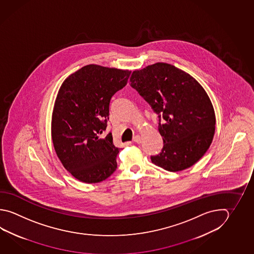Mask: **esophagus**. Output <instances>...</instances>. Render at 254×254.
<instances>
[{
	"label": "esophagus",
	"instance_id": "1",
	"mask_svg": "<svg viewBox=\"0 0 254 254\" xmlns=\"http://www.w3.org/2000/svg\"><path fill=\"white\" fill-rule=\"evenodd\" d=\"M134 142L137 143V144H140V143L142 142V138H141V136H140V135H135L134 137Z\"/></svg>",
	"mask_w": 254,
	"mask_h": 254
}]
</instances>
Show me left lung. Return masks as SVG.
Segmentation results:
<instances>
[{
  "instance_id": "1",
  "label": "left lung",
  "mask_w": 254,
  "mask_h": 254,
  "mask_svg": "<svg viewBox=\"0 0 254 254\" xmlns=\"http://www.w3.org/2000/svg\"><path fill=\"white\" fill-rule=\"evenodd\" d=\"M130 82L158 115L163 147L151 156L152 163L173 173L195 164L209 148L215 134V111L203 87L166 63L135 70Z\"/></svg>"
}]
</instances>
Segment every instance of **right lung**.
<instances>
[{"label": "right lung", "instance_id": "right-lung-1", "mask_svg": "<svg viewBox=\"0 0 254 254\" xmlns=\"http://www.w3.org/2000/svg\"><path fill=\"white\" fill-rule=\"evenodd\" d=\"M131 71L88 64L67 77L54 106L51 134L64 167L80 182L105 181L117 169L120 148L107 127L112 96L127 85Z\"/></svg>", "mask_w": 254, "mask_h": 254}]
</instances>
